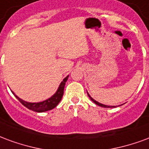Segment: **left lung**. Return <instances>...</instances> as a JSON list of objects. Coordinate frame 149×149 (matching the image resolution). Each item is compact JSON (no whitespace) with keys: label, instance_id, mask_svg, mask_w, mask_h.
<instances>
[{"label":"left lung","instance_id":"8db88e82","mask_svg":"<svg viewBox=\"0 0 149 149\" xmlns=\"http://www.w3.org/2000/svg\"><path fill=\"white\" fill-rule=\"evenodd\" d=\"M87 94H88V93H87ZM88 96H89V97H90V98H91V101H93V102H94L95 103V104H96V105H97V106H102V107H104V108H111V107H115V106H106V105H103V104H101V103L97 102V101H95V100H94V99H93V98H92V97H91V96H90V95H89V94H88Z\"/></svg>","mask_w":149,"mask_h":149}]
</instances>
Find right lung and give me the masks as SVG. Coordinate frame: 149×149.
I'll use <instances>...</instances> for the list:
<instances>
[{"label": "right lung", "instance_id": "1", "mask_svg": "<svg viewBox=\"0 0 149 149\" xmlns=\"http://www.w3.org/2000/svg\"><path fill=\"white\" fill-rule=\"evenodd\" d=\"M67 79H68V76H67L65 79H63V81L60 83V85L58 86V91H56L55 93L52 97H50L49 99L46 100V101H43L41 102H37V103H31V102H27L23 101L22 99H20L19 97L16 96L14 93L13 92V94L16 96L17 99L19 100L20 103L22 104L23 106H24L27 107L29 109L33 110L35 112H45L47 110H51V109H54L55 106L58 105L59 102L61 101L62 97L63 95V91H64V86L66 84Z\"/></svg>", "mask_w": 149, "mask_h": 149}]
</instances>
